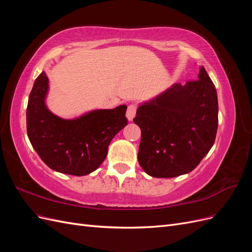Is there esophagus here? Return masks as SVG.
<instances>
[{
    "instance_id": "esophagus-1",
    "label": "esophagus",
    "mask_w": 252,
    "mask_h": 252,
    "mask_svg": "<svg viewBox=\"0 0 252 252\" xmlns=\"http://www.w3.org/2000/svg\"><path fill=\"white\" fill-rule=\"evenodd\" d=\"M135 112H136V106L135 105H129L128 109L126 112V117L128 119V121H132L133 118L135 117Z\"/></svg>"
}]
</instances>
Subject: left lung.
<instances>
[{"label": "left lung", "instance_id": "8db88e82", "mask_svg": "<svg viewBox=\"0 0 252 252\" xmlns=\"http://www.w3.org/2000/svg\"><path fill=\"white\" fill-rule=\"evenodd\" d=\"M196 81L174 83L140 104L134 123L141 128L138 159L154 178L192 171L208 154L218 130V94L204 67Z\"/></svg>", "mask_w": 252, "mask_h": 252}]
</instances>
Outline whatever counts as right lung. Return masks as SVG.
<instances>
[{"instance_id": "add662e5", "label": "right lung", "mask_w": 252, "mask_h": 252, "mask_svg": "<svg viewBox=\"0 0 252 252\" xmlns=\"http://www.w3.org/2000/svg\"><path fill=\"white\" fill-rule=\"evenodd\" d=\"M48 91L49 80L42 71L33 84L26 111L27 134L33 149L55 171L82 177L96 170L114 135L127 125V106L63 119L48 109Z\"/></svg>"}]
</instances>
